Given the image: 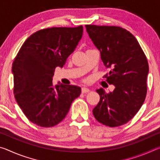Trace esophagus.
Instances as JSON below:
<instances>
[{
	"instance_id": "34e87169",
	"label": "esophagus",
	"mask_w": 160,
	"mask_h": 160,
	"mask_svg": "<svg viewBox=\"0 0 160 160\" xmlns=\"http://www.w3.org/2000/svg\"><path fill=\"white\" fill-rule=\"evenodd\" d=\"M81 91H82V93H88V92H90V89H88L87 88H82V90H81Z\"/></svg>"
}]
</instances>
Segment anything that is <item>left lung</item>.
<instances>
[{"instance_id":"8db88e82","label":"left lung","mask_w":160,"mask_h":160,"mask_svg":"<svg viewBox=\"0 0 160 160\" xmlns=\"http://www.w3.org/2000/svg\"><path fill=\"white\" fill-rule=\"evenodd\" d=\"M92 41L98 48L109 74L106 81L115 86L112 92L97 90L100 100L92 110L103 125L117 127L128 123L142 107L147 94L149 66L147 58L135 37L116 26L86 25Z\"/></svg>"}]
</instances>
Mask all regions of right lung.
I'll return each mask as SVG.
<instances>
[{"label":"right lung","instance_id":"1","mask_svg":"<svg viewBox=\"0 0 160 160\" xmlns=\"http://www.w3.org/2000/svg\"><path fill=\"white\" fill-rule=\"evenodd\" d=\"M83 27L51 28L30 35L12 63L13 93L26 117L49 128L66 117L72 102L80 96L75 85H53L56 67L62 68L82 38Z\"/></svg>","mask_w":160,"mask_h":160}]
</instances>
